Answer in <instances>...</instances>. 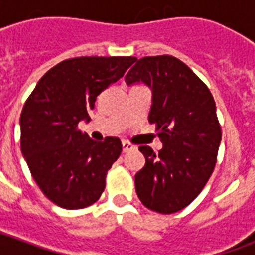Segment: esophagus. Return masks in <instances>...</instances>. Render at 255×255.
Wrapping results in <instances>:
<instances>
[{
    "label": "esophagus",
    "mask_w": 255,
    "mask_h": 255,
    "mask_svg": "<svg viewBox=\"0 0 255 255\" xmlns=\"http://www.w3.org/2000/svg\"><path fill=\"white\" fill-rule=\"evenodd\" d=\"M122 144H123V151H124V153H128V151H131V150L136 149L132 143H129V142H127V140H123Z\"/></svg>",
    "instance_id": "obj_1"
}]
</instances>
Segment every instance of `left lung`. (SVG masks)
<instances>
[{
	"label": "left lung",
	"mask_w": 255,
	"mask_h": 255,
	"mask_svg": "<svg viewBox=\"0 0 255 255\" xmlns=\"http://www.w3.org/2000/svg\"><path fill=\"white\" fill-rule=\"evenodd\" d=\"M126 83L151 90L149 122L157 124L162 149L139 146L146 164L135 175L140 202L157 213L184 209L202 191L221 142L216 104L201 79L172 56L136 60Z\"/></svg>",
	"instance_id": "8db88e82"
}]
</instances>
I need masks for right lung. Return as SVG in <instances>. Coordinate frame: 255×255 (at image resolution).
I'll list each match as a JSON object with an SVG mask.
<instances>
[{
	"label": "right lung",
	"mask_w": 255,
	"mask_h": 255,
	"mask_svg": "<svg viewBox=\"0 0 255 255\" xmlns=\"http://www.w3.org/2000/svg\"><path fill=\"white\" fill-rule=\"evenodd\" d=\"M135 57H76L49 69L20 116L21 153L42 192L64 209L98 201L106 172L122 153L119 138L95 142L78 129L102 90L123 78Z\"/></svg>",
	"instance_id": "right-lung-1"
}]
</instances>
